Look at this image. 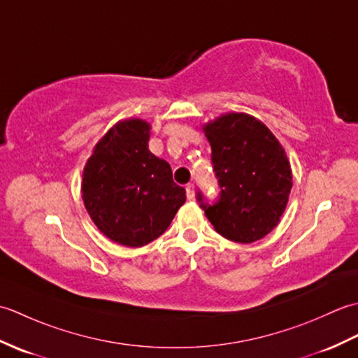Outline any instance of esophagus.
Masks as SVG:
<instances>
[{"label": "esophagus", "mask_w": 358, "mask_h": 358, "mask_svg": "<svg viewBox=\"0 0 358 358\" xmlns=\"http://www.w3.org/2000/svg\"><path fill=\"white\" fill-rule=\"evenodd\" d=\"M186 196H187L189 200H194V196H195L194 183H187V185H186Z\"/></svg>", "instance_id": "esophagus-1"}]
</instances>
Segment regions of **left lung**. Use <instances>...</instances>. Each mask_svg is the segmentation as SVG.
<instances>
[{
    "label": "left lung",
    "mask_w": 358,
    "mask_h": 358,
    "mask_svg": "<svg viewBox=\"0 0 358 358\" xmlns=\"http://www.w3.org/2000/svg\"><path fill=\"white\" fill-rule=\"evenodd\" d=\"M212 149L220 194L196 201L215 231L235 243H254L280 222L292 187L285 149L262 121L227 113L203 127Z\"/></svg>",
    "instance_id": "obj_1"
}]
</instances>
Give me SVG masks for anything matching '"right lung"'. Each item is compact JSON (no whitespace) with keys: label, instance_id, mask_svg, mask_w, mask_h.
<instances>
[{"label":"right lung","instance_id":"1","mask_svg":"<svg viewBox=\"0 0 358 358\" xmlns=\"http://www.w3.org/2000/svg\"><path fill=\"white\" fill-rule=\"evenodd\" d=\"M150 126L132 118L98 141L83 172V201L98 229L129 248L158 238L186 201L164 159L150 154Z\"/></svg>","mask_w":358,"mask_h":358}]
</instances>
